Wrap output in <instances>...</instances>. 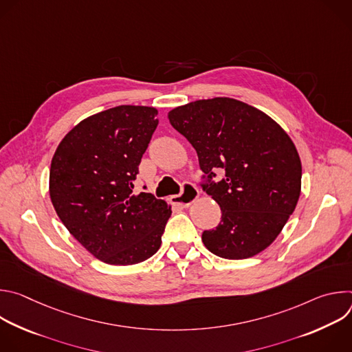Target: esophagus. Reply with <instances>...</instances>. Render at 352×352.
I'll list each match as a JSON object with an SVG mask.
<instances>
[{
    "label": "esophagus",
    "mask_w": 352,
    "mask_h": 352,
    "mask_svg": "<svg viewBox=\"0 0 352 352\" xmlns=\"http://www.w3.org/2000/svg\"><path fill=\"white\" fill-rule=\"evenodd\" d=\"M199 197V190L193 186L186 184L184 186V192L182 195H175L170 197V202L178 208H188L189 205H192L195 200Z\"/></svg>",
    "instance_id": "34e87169"
}]
</instances>
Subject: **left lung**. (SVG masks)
Masks as SVG:
<instances>
[{
  "label": "left lung",
  "mask_w": 352,
  "mask_h": 352,
  "mask_svg": "<svg viewBox=\"0 0 352 352\" xmlns=\"http://www.w3.org/2000/svg\"><path fill=\"white\" fill-rule=\"evenodd\" d=\"M170 124L195 147L204 186L221 209L216 230L202 234L216 256L239 261L265 250L281 232L300 195L302 166L288 133L266 113L230 97L173 109Z\"/></svg>",
  "instance_id": "1"
}]
</instances>
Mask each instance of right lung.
<instances>
[{
    "instance_id": "right-lung-1",
    "label": "right lung",
    "mask_w": 352,
    "mask_h": 352,
    "mask_svg": "<svg viewBox=\"0 0 352 352\" xmlns=\"http://www.w3.org/2000/svg\"><path fill=\"white\" fill-rule=\"evenodd\" d=\"M157 114L146 106L93 114L64 136L53 156L52 204L75 239L107 265L140 263L162 245L171 206L132 192Z\"/></svg>"
}]
</instances>
